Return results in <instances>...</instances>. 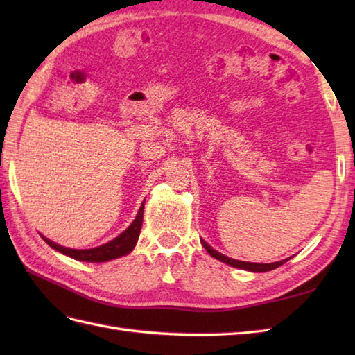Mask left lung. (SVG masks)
<instances>
[{"label":"left lung","mask_w":355,"mask_h":355,"mask_svg":"<svg viewBox=\"0 0 355 355\" xmlns=\"http://www.w3.org/2000/svg\"><path fill=\"white\" fill-rule=\"evenodd\" d=\"M201 244H202V247L206 248L207 250V253L210 254V256H214L215 259H218V261H221V262H224V263H227V266H230V267H236V268H243V270H248V271H270V270H275V268H277V267H281L282 263H285L286 261L288 259H284V261H279V262H271V263H254V262H244V261H236V259H230V258H227V256H224V254H221V253H218L216 250H214L212 247H210L206 241H202L201 239Z\"/></svg>","instance_id":"left-lung-1"}]
</instances>
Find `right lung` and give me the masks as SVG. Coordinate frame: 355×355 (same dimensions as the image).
Returning <instances> with one entry per match:
<instances>
[{
	"label": "right lung",
	"mask_w": 355,
	"mask_h": 355,
	"mask_svg": "<svg viewBox=\"0 0 355 355\" xmlns=\"http://www.w3.org/2000/svg\"><path fill=\"white\" fill-rule=\"evenodd\" d=\"M143 209H145V202H141L139 214H137V216H135V220L131 223L130 227L120 233L117 238H114L112 241H110V243L103 244L101 247L87 248V250H76V248H67V247L53 243V241H50L45 236H42V238L51 248H55V250H58L59 253L70 256V258L76 259V261L107 262V261L120 258V256H125L130 252H132V248L135 247V244H137V239L140 235V229H141V223H143Z\"/></svg>",
	"instance_id": "right-lung-1"
}]
</instances>
